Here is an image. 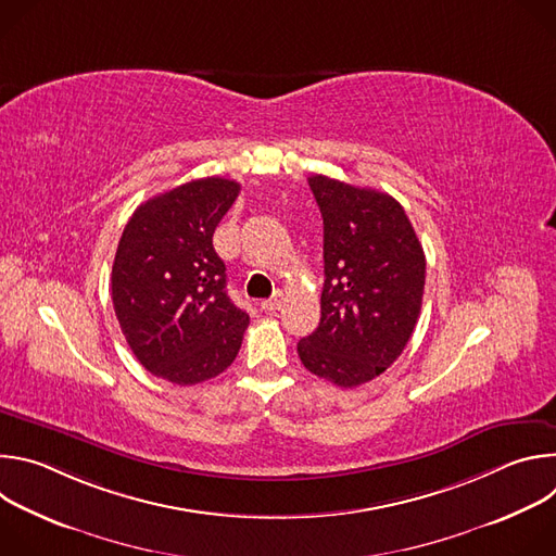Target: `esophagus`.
<instances>
[{"label":"esophagus","mask_w":556,"mask_h":556,"mask_svg":"<svg viewBox=\"0 0 556 556\" xmlns=\"http://www.w3.org/2000/svg\"><path fill=\"white\" fill-rule=\"evenodd\" d=\"M283 301H286V294H283L281 290H277L270 299L262 301V309H266V312H275V309H279V307L283 305Z\"/></svg>","instance_id":"esophagus-1"}]
</instances>
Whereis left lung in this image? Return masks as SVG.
Here are the masks:
<instances>
[{
    "label": "left lung",
    "mask_w": 556,
    "mask_h": 556,
    "mask_svg": "<svg viewBox=\"0 0 556 556\" xmlns=\"http://www.w3.org/2000/svg\"><path fill=\"white\" fill-rule=\"evenodd\" d=\"M324 217L321 321L296 345L319 378L358 387L409 343L425 292V251L391 195L328 176L307 178Z\"/></svg>",
    "instance_id": "obj_1"
}]
</instances>
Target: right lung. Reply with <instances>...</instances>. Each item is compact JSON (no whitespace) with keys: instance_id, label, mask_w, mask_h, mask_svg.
Masks as SVG:
<instances>
[{"instance_id":"right-lung-1","label":"right lung","mask_w":556,"mask_h":556,"mask_svg":"<svg viewBox=\"0 0 556 556\" xmlns=\"http://www.w3.org/2000/svg\"><path fill=\"white\" fill-rule=\"evenodd\" d=\"M240 182L200 178L142 202L112 266L121 330L144 369L174 384L222 374L242 348L249 314L226 294L213 232Z\"/></svg>"}]
</instances>
